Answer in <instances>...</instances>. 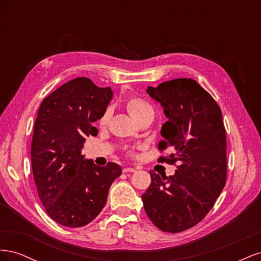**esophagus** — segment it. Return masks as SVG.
I'll use <instances>...</instances> for the list:
<instances>
[{
  "mask_svg": "<svg viewBox=\"0 0 261 261\" xmlns=\"http://www.w3.org/2000/svg\"><path fill=\"white\" fill-rule=\"evenodd\" d=\"M123 172L124 173H134V172H136V170L135 169H134V168H124L123 169Z\"/></svg>",
  "mask_w": 261,
  "mask_h": 261,
  "instance_id": "1",
  "label": "esophagus"
}]
</instances>
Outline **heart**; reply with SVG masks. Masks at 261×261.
I'll list each match as a JSON object with an SVG mask.
<instances>
[{
  "label": "heart",
  "instance_id": "1",
  "mask_svg": "<svg viewBox=\"0 0 261 261\" xmlns=\"http://www.w3.org/2000/svg\"><path fill=\"white\" fill-rule=\"evenodd\" d=\"M126 108H127V111L129 112V114L135 118L137 122H139L141 118L145 117L149 113L153 112L151 106H150L147 101L137 97H132L127 99V101H126ZM111 108H107L106 111L101 115L99 120V125L101 127H105L106 125H108L110 118H111Z\"/></svg>",
  "mask_w": 261,
  "mask_h": 261
}]
</instances>
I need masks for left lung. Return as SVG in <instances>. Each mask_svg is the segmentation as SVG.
I'll return each instance as SVG.
<instances>
[{
	"label": "left lung",
	"mask_w": 261,
	"mask_h": 261,
	"mask_svg": "<svg viewBox=\"0 0 261 261\" xmlns=\"http://www.w3.org/2000/svg\"><path fill=\"white\" fill-rule=\"evenodd\" d=\"M169 121L158 148L173 153L158 161L175 164V174L150 172L151 184L141 195L151 222L163 232L188 230L208 215L226 181V136L222 112L210 93L192 78L148 87Z\"/></svg>",
	"instance_id": "left-lung-1"
}]
</instances>
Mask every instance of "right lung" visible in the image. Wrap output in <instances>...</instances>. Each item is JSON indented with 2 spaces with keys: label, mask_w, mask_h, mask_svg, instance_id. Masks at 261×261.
Instances as JSON below:
<instances>
[{
  "label": "right lung",
  "mask_w": 261,
  "mask_h": 261,
  "mask_svg": "<svg viewBox=\"0 0 261 261\" xmlns=\"http://www.w3.org/2000/svg\"><path fill=\"white\" fill-rule=\"evenodd\" d=\"M113 97L111 87L99 88L77 77L46 97L39 108L31 141V165L39 198L55 222L67 227L90 223L103 209L109 189L122 174L114 162L98 167L82 154L93 123Z\"/></svg>",
  "instance_id": "right-lung-1"
}]
</instances>
